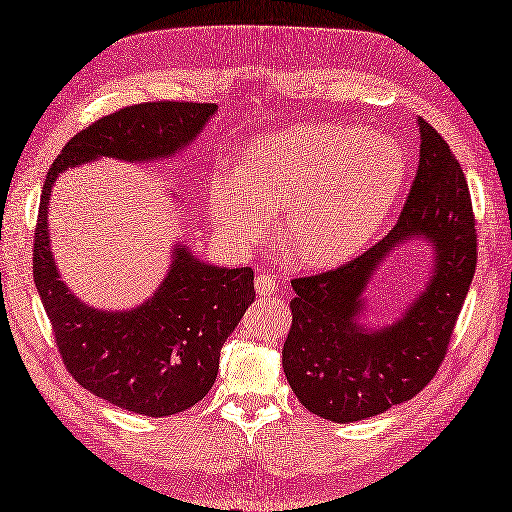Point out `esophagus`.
<instances>
[{
	"label": "esophagus",
	"mask_w": 512,
	"mask_h": 512,
	"mask_svg": "<svg viewBox=\"0 0 512 512\" xmlns=\"http://www.w3.org/2000/svg\"><path fill=\"white\" fill-rule=\"evenodd\" d=\"M277 286L279 284H277L275 277H270L266 273H257L255 288H257L259 295H273V292H277Z\"/></svg>",
	"instance_id": "obj_1"
}]
</instances>
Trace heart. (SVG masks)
Listing matches in <instances>:
<instances>
[{"label": "heart", "instance_id": "1", "mask_svg": "<svg viewBox=\"0 0 512 512\" xmlns=\"http://www.w3.org/2000/svg\"><path fill=\"white\" fill-rule=\"evenodd\" d=\"M407 178L391 136L347 125H292L257 138L237 171L217 169L209 206L231 246L259 244L281 211V235L303 266H332L374 237Z\"/></svg>", "mask_w": 512, "mask_h": 512}]
</instances>
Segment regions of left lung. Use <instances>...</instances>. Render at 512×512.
Wrapping results in <instances>:
<instances>
[{
  "mask_svg": "<svg viewBox=\"0 0 512 512\" xmlns=\"http://www.w3.org/2000/svg\"><path fill=\"white\" fill-rule=\"evenodd\" d=\"M418 127L420 162L396 226L341 268L292 279L281 365L301 405L325 420L372 418L427 387L471 288L477 235L469 184L447 140L422 118ZM413 238L434 250L428 284L394 324L369 329L362 321L368 281Z\"/></svg>",
  "mask_w": 512,
  "mask_h": 512,
  "instance_id": "obj_1",
  "label": "left lung"
}]
</instances>
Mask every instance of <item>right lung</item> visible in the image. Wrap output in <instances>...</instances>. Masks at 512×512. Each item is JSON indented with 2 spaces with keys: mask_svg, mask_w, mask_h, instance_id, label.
<instances>
[{
  "mask_svg": "<svg viewBox=\"0 0 512 512\" xmlns=\"http://www.w3.org/2000/svg\"><path fill=\"white\" fill-rule=\"evenodd\" d=\"M217 112L213 103L156 101L118 110L70 138L43 182L32 273L68 372L112 405L165 418L200 402L215 383L220 350L255 301L253 270L206 264L173 244L167 277L129 310H99L63 284L48 233L59 173L99 158L167 160L187 149Z\"/></svg>",
  "mask_w": 512,
  "mask_h": 512,
  "instance_id": "obj_1",
  "label": "right lung"
}]
</instances>
